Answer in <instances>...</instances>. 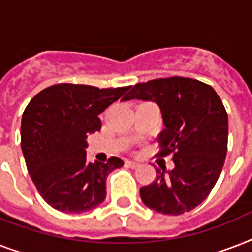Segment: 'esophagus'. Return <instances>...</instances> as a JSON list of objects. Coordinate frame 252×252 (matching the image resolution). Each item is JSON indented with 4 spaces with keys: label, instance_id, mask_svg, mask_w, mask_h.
<instances>
[{
    "label": "esophagus",
    "instance_id": "obj_1",
    "mask_svg": "<svg viewBox=\"0 0 252 252\" xmlns=\"http://www.w3.org/2000/svg\"><path fill=\"white\" fill-rule=\"evenodd\" d=\"M126 166L130 168H137L138 166H140V163H137V162H134V161H126Z\"/></svg>",
    "mask_w": 252,
    "mask_h": 252
}]
</instances>
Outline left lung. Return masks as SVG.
Wrapping results in <instances>:
<instances>
[{"mask_svg":"<svg viewBox=\"0 0 252 252\" xmlns=\"http://www.w3.org/2000/svg\"><path fill=\"white\" fill-rule=\"evenodd\" d=\"M158 104L163 130L159 156L172 153L171 171L157 168L153 183L140 188L142 203L162 215H183L215 187L227 152V114L213 87L171 77L137 84L122 99Z\"/></svg>","mask_w":252,"mask_h":252,"instance_id":"1","label":"left lung"}]
</instances>
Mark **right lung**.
<instances>
[{"instance_id": "add662e5", "label": "right lung", "mask_w": 252, "mask_h": 252, "mask_svg": "<svg viewBox=\"0 0 252 252\" xmlns=\"http://www.w3.org/2000/svg\"><path fill=\"white\" fill-rule=\"evenodd\" d=\"M130 86L98 89L59 84L41 90L22 115L21 146L41 197L64 213H82L106 199V179L124 162L86 161V138L100 130L99 115Z\"/></svg>"}]
</instances>
